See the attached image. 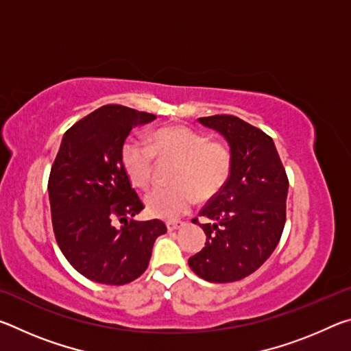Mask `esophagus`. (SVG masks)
<instances>
[{
	"label": "esophagus",
	"mask_w": 351,
	"mask_h": 351,
	"mask_svg": "<svg viewBox=\"0 0 351 351\" xmlns=\"http://www.w3.org/2000/svg\"><path fill=\"white\" fill-rule=\"evenodd\" d=\"M165 226H167L169 232H171V230H178V229L184 228L186 223H184V221H167V223H165Z\"/></svg>",
	"instance_id": "obj_1"
}]
</instances>
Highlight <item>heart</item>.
<instances>
[{
  "label": "heart",
  "mask_w": 351,
  "mask_h": 351,
  "mask_svg": "<svg viewBox=\"0 0 351 351\" xmlns=\"http://www.w3.org/2000/svg\"><path fill=\"white\" fill-rule=\"evenodd\" d=\"M175 161L178 167L171 189H154L145 197L150 215L176 219L199 199H209L228 181L232 153L223 142L209 141L206 134L182 125L162 127L150 138V145L128 141L122 148V165L130 181L147 189L153 181L154 158Z\"/></svg>",
  "instance_id": "b5f03b06"
}]
</instances>
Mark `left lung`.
<instances>
[{
  "mask_svg": "<svg viewBox=\"0 0 351 351\" xmlns=\"http://www.w3.org/2000/svg\"><path fill=\"white\" fill-rule=\"evenodd\" d=\"M221 134L232 153V169L221 190L199 217L206 246L189 258L198 277L213 283L241 280L257 271L280 240L287 218L288 178L268 134L229 114L199 117Z\"/></svg>",
  "mask_w": 351,
  "mask_h": 351,
  "instance_id": "obj_1",
  "label": "left lung"
}]
</instances>
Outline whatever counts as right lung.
<instances>
[{
    "label": "right lung",
    "mask_w": 351,
    "mask_h": 351,
    "mask_svg": "<svg viewBox=\"0 0 351 351\" xmlns=\"http://www.w3.org/2000/svg\"><path fill=\"white\" fill-rule=\"evenodd\" d=\"M154 119L128 106L104 105L63 134L47 184L52 226L64 257L93 282H133L147 269L154 241L167 232L159 219L133 218L144 204L122 165L130 132ZM114 219L124 224L117 228Z\"/></svg>",
    "instance_id": "1"
}]
</instances>
